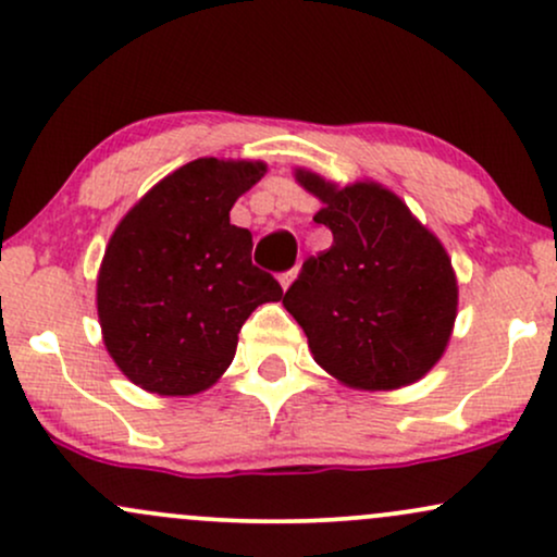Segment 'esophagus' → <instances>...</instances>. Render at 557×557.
I'll return each mask as SVG.
<instances>
[{
    "instance_id": "1",
    "label": "esophagus",
    "mask_w": 557,
    "mask_h": 557,
    "mask_svg": "<svg viewBox=\"0 0 557 557\" xmlns=\"http://www.w3.org/2000/svg\"><path fill=\"white\" fill-rule=\"evenodd\" d=\"M296 277H298V267H293L290 272H283V274H280V285H283L285 290H287V287L293 285V280H296Z\"/></svg>"
}]
</instances>
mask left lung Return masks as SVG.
Returning a JSON list of instances; mask_svg holds the SVG:
<instances>
[{
    "mask_svg": "<svg viewBox=\"0 0 557 557\" xmlns=\"http://www.w3.org/2000/svg\"><path fill=\"white\" fill-rule=\"evenodd\" d=\"M296 181L322 201L327 251L304 261L283 306L324 372L356 389L413 385L443 359L458 314L450 257L393 190L337 185L311 170Z\"/></svg>",
    "mask_w": 557,
    "mask_h": 557,
    "instance_id": "1",
    "label": "left lung"
}]
</instances>
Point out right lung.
Listing matches in <instances>:
<instances>
[{"label":"right lung","mask_w":557,"mask_h":557,"mask_svg":"<svg viewBox=\"0 0 557 557\" xmlns=\"http://www.w3.org/2000/svg\"><path fill=\"white\" fill-rule=\"evenodd\" d=\"M253 159L201 157L162 177L114 227L96 277V311L112 361L157 395H196L233 363L238 332L283 298L251 264V233L230 209L264 177Z\"/></svg>","instance_id":"right-lung-1"}]
</instances>
